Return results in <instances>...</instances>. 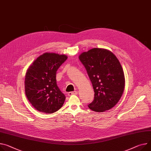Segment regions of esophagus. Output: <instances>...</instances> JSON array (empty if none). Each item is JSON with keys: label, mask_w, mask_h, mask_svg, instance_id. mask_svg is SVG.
<instances>
[{"label": "esophagus", "mask_w": 151, "mask_h": 151, "mask_svg": "<svg viewBox=\"0 0 151 151\" xmlns=\"http://www.w3.org/2000/svg\"><path fill=\"white\" fill-rule=\"evenodd\" d=\"M77 94V91H73V92H68V96H73V95H76Z\"/></svg>", "instance_id": "1"}]
</instances>
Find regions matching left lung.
<instances>
[{"instance_id": "obj_1", "label": "left lung", "mask_w": 151, "mask_h": 151, "mask_svg": "<svg viewBox=\"0 0 151 151\" xmlns=\"http://www.w3.org/2000/svg\"><path fill=\"white\" fill-rule=\"evenodd\" d=\"M94 91V100L88 105L95 112L113 108L120 99L124 88V76L117 58L110 51L93 48L79 56Z\"/></svg>"}]
</instances>
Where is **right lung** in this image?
Here are the masks:
<instances>
[{
  "instance_id": "obj_1",
  "label": "right lung",
  "mask_w": 151,
  "mask_h": 151,
  "mask_svg": "<svg viewBox=\"0 0 151 151\" xmlns=\"http://www.w3.org/2000/svg\"><path fill=\"white\" fill-rule=\"evenodd\" d=\"M67 58L65 55L46 52L37 57L28 69L25 94L37 111L51 114L63 106L66 97L57 85L56 73Z\"/></svg>"
}]
</instances>
